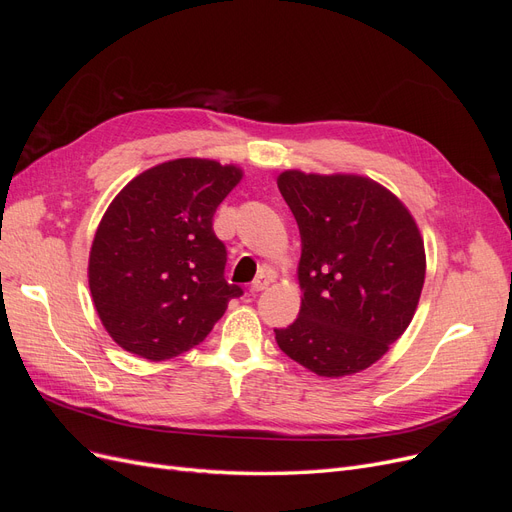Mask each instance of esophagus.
<instances>
[{
  "label": "esophagus",
  "instance_id": "1",
  "mask_svg": "<svg viewBox=\"0 0 512 512\" xmlns=\"http://www.w3.org/2000/svg\"><path fill=\"white\" fill-rule=\"evenodd\" d=\"M269 284H271V275H258L256 280L252 282V286H250V292L258 294V292L265 290Z\"/></svg>",
  "mask_w": 512,
  "mask_h": 512
}]
</instances>
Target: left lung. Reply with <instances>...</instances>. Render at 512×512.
<instances>
[{
	"instance_id": "8db88e82",
	"label": "left lung",
	"mask_w": 512,
	"mask_h": 512,
	"mask_svg": "<svg viewBox=\"0 0 512 512\" xmlns=\"http://www.w3.org/2000/svg\"><path fill=\"white\" fill-rule=\"evenodd\" d=\"M301 232L299 318L275 329L292 361L324 378L359 374L408 329L425 284V243L401 200L369 177L284 170Z\"/></svg>"
}]
</instances>
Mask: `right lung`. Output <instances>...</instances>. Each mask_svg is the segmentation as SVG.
<instances>
[{
  "label": "right lung",
  "instance_id": "obj_1",
  "mask_svg": "<svg viewBox=\"0 0 512 512\" xmlns=\"http://www.w3.org/2000/svg\"><path fill=\"white\" fill-rule=\"evenodd\" d=\"M243 170L205 158L162 162L134 177L102 215L89 290L113 342L147 361L198 346L243 290L224 280L213 213Z\"/></svg>",
  "mask_w": 512,
  "mask_h": 512
}]
</instances>
